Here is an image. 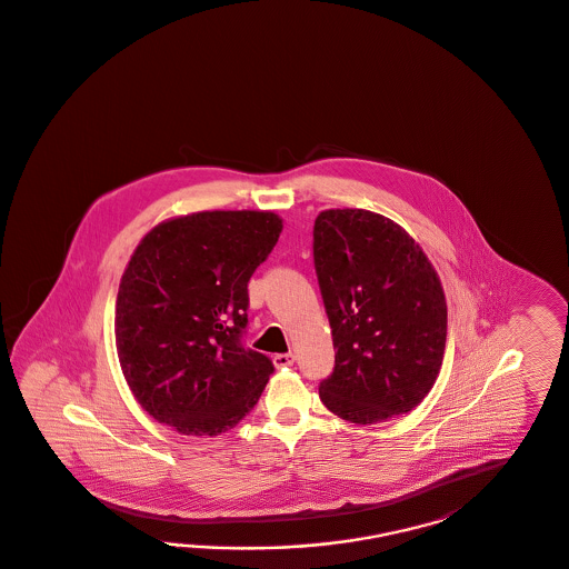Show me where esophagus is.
I'll return each instance as SVG.
<instances>
[{
  "label": "esophagus",
  "instance_id": "esophagus-1",
  "mask_svg": "<svg viewBox=\"0 0 569 569\" xmlns=\"http://www.w3.org/2000/svg\"><path fill=\"white\" fill-rule=\"evenodd\" d=\"M295 355L292 353H279L274 355L273 363L274 368H290V366H295Z\"/></svg>",
  "mask_w": 569,
  "mask_h": 569
}]
</instances>
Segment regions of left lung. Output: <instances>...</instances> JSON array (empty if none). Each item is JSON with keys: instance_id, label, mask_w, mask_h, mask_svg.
Masks as SVG:
<instances>
[{"instance_id": "1", "label": "left lung", "mask_w": 569, "mask_h": 569, "mask_svg": "<svg viewBox=\"0 0 569 569\" xmlns=\"http://www.w3.org/2000/svg\"><path fill=\"white\" fill-rule=\"evenodd\" d=\"M313 258L336 349L319 385L323 406L355 425L412 412L439 376L448 336L431 260L391 218L359 208L315 218Z\"/></svg>"}]
</instances>
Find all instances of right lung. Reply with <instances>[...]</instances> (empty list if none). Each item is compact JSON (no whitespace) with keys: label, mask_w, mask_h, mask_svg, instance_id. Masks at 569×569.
<instances>
[{"label":"right lung","mask_w":569,"mask_h":569,"mask_svg":"<svg viewBox=\"0 0 569 569\" xmlns=\"http://www.w3.org/2000/svg\"><path fill=\"white\" fill-rule=\"evenodd\" d=\"M283 229L274 212L214 210L159 222L119 281L116 342L140 408L180 435H220L264 391L273 363L243 349L248 281Z\"/></svg>","instance_id":"obj_1"}]
</instances>
